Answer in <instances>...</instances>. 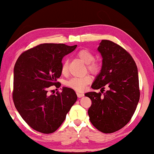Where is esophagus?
I'll use <instances>...</instances> for the list:
<instances>
[{"instance_id": "1", "label": "esophagus", "mask_w": 154, "mask_h": 154, "mask_svg": "<svg viewBox=\"0 0 154 154\" xmlns=\"http://www.w3.org/2000/svg\"><path fill=\"white\" fill-rule=\"evenodd\" d=\"M77 95L78 98H82V97H83L84 96V93H82V92H77Z\"/></svg>"}]
</instances>
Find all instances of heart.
Here are the masks:
<instances>
[{"label": "heart", "instance_id": "obj_1", "mask_svg": "<svg viewBox=\"0 0 154 154\" xmlns=\"http://www.w3.org/2000/svg\"><path fill=\"white\" fill-rule=\"evenodd\" d=\"M77 56L79 59L87 64V69L91 73L96 75L100 70V65L98 62L94 60L95 56L92 52L87 49H82L77 54ZM68 62L64 60L61 65V72L63 75H66L68 74ZM91 77L89 75H86L83 77H75L66 82V86L69 88H72L77 91H82L87 85L91 82Z\"/></svg>", "mask_w": 154, "mask_h": 154}]
</instances>
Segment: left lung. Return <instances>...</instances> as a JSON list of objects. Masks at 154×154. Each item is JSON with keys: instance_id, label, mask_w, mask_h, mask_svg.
I'll return each instance as SVG.
<instances>
[{"instance_id": "1", "label": "left lung", "mask_w": 154, "mask_h": 154, "mask_svg": "<svg viewBox=\"0 0 154 154\" xmlns=\"http://www.w3.org/2000/svg\"><path fill=\"white\" fill-rule=\"evenodd\" d=\"M98 50L103 66L91 88L101 92L85 94L91 100L88 114L98 131L112 133L129 122L137 107L140 96L137 68L131 55L112 41L103 40ZM105 86L109 89L104 93Z\"/></svg>"}]
</instances>
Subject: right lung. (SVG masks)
I'll use <instances>...</instances> for the list:
<instances>
[{
    "label": "right lung",
    "mask_w": 154,
    "mask_h": 154,
    "mask_svg": "<svg viewBox=\"0 0 154 154\" xmlns=\"http://www.w3.org/2000/svg\"><path fill=\"white\" fill-rule=\"evenodd\" d=\"M77 45L45 43L23 51L14 68L12 99L26 123L44 134L55 132L77 99L72 88L50 94L51 86L60 88L62 59ZM52 92V91H51Z\"/></svg>",
    "instance_id": "add662e5"
}]
</instances>
